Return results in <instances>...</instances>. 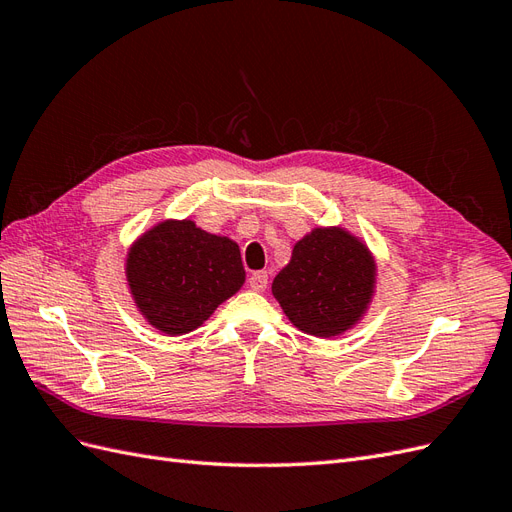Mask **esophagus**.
<instances>
[{
	"label": "esophagus",
	"mask_w": 512,
	"mask_h": 512,
	"mask_svg": "<svg viewBox=\"0 0 512 512\" xmlns=\"http://www.w3.org/2000/svg\"><path fill=\"white\" fill-rule=\"evenodd\" d=\"M267 284H269L267 271H256L250 275V280H247V286H250L254 292H265Z\"/></svg>",
	"instance_id": "esophagus-1"
}]
</instances>
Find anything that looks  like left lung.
<instances>
[{
  "label": "left lung",
  "mask_w": 512,
  "mask_h": 512,
  "mask_svg": "<svg viewBox=\"0 0 512 512\" xmlns=\"http://www.w3.org/2000/svg\"><path fill=\"white\" fill-rule=\"evenodd\" d=\"M376 282V256L361 237L342 226H318L294 243L271 290L299 331L337 337L363 320Z\"/></svg>",
  "instance_id": "1"
}]
</instances>
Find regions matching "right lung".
<instances>
[{"label":"right lung","mask_w":512,"mask_h":512,"mask_svg":"<svg viewBox=\"0 0 512 512\" xmlns=\"http://www.w3.org/2000/svg\"><path fill=\"white\" fill-rule=\"evenodd\" d=\"M130 297L153 329L183 335L245 284L239 245L194 220H162L132 241L126 254Z\"/></svg>","instance_id":"right-lung-1"}]
</instances>
